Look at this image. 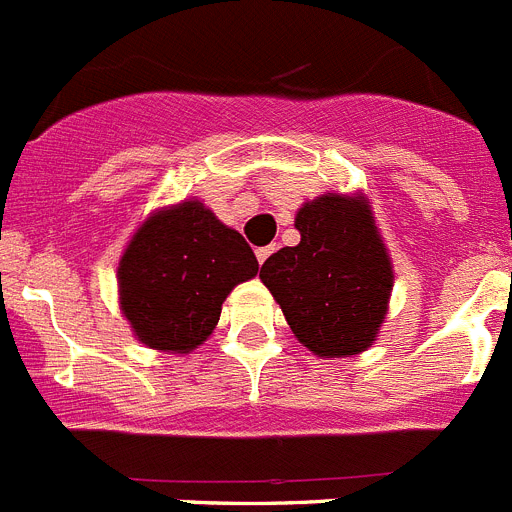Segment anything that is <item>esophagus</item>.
<instances>
[{"label":"esophagus","mask_w":512,"mask_h":512,"mask_svg":"<svg viewBox=\"0 0 512 512\" xmlns=\"http://www.w3.org/2000/svg\"><path fill=\"white\" fill-rule=\"evenodd\" d=\"M274 251H277V243H271V246H264V248H256V259H259V264H264V261L269 259Z\"/></svg>","instance_id":"esophagus-1"}]
</instances>
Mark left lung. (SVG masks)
I'll return each mask as SVG.
<instances>
[{"instance_id": "1", "label": "left lung", "mask_w": 512, "mask_h": 512, "mask_svg": "<svg viewBox=\"0 0 512 512\" xmlns=\"http://www.w3.org/2000/svg\"><path fill=\"white\" fill-rule=\"evenodd\" d=\"M300 243L271 253L261 282L297 341L318 356L369 348L387 312L392 264L364 200L323 194L295 220Z\"/></svg>"}]
</instances>
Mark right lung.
Segmentation results:
<instances>
[{
  "mask_svg": "<svg viewBox=\"0 0 512 512\" xmlns=\"http://www.w3.org/2000/svg\"><path fill=\"white\" fill-rule=\"evenodd\" d=\"M256 271L238 230L202 202H182L153 215L130 241L117 269L120 305L146 346L187 354L212 333L230 289Z\"/></svg>",
  "mask_w": 512,
  "mask_h": 512,
  "instance_id": "add662e5",
  "label": "right lung"
}]
</instances>
